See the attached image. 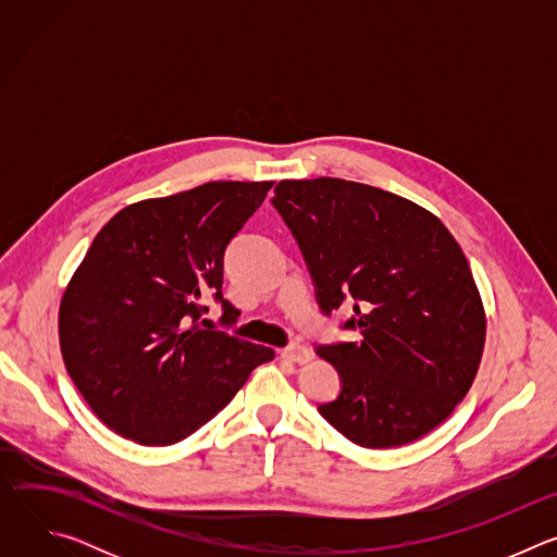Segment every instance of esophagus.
<instances>
[{
  "mask_svg": "<svg viewBox=\"0 0 557 557\" xmlns=\"http://www.w3.org/2000/svg\"><path fill=\"white\" fill-rule=\"evenodd\" d=\"M282 357L288 359V361H295V363H306V361H310V350L306 346L293 344V346L282 350Z\"/></svg>",
  "mask_w": 557,
  "mask_h": 557,
  "instance_id": "34e87169",
  "label": "esophagus"
}]
</instances>
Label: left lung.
Here are the masks:
<instances>
[{"label":"left lung","mask_w":557,"mask_h":557,"mask_svg":"<svg viewBox=\"0 0 557 557\" xmlns=\"http://www.w3.org/2000/svg\"><path fill=\"white\" fill-rule=\"evenodd\" d=\"M275 209L326 314L355 301L357 342L317 352L342 376L320 414L348 441L385 449L438 428L479 372L487 317L447 226L396 194L344 178L280 181Z\"/></svg>","instance_id":"obj_1"}]
</instances>
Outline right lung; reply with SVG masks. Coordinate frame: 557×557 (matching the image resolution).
Masks as SVG:
<instances>
[{"mask_svg": "<svg viewBox=\"0 0 557 557\" xmlns=\"http://www.w3.org/2000/svg\"><path fill=\"white\" fill-rule=\"evenodd\" d=\"M271 181H215L121 209L95 237L59 306L65 370L92 412L138 445H174L213 419L273 348L213 331L231 237Z\"/></svg>", "mask_w": 557, "mask_h": 557, "instance_id": "add662e5", "label": "right lung"}]
</instances>
